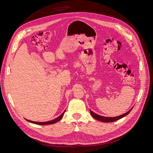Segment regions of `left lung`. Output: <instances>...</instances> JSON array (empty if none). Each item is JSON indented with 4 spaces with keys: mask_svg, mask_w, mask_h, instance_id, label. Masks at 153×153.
I'll return each instance as SVG.
<instances>
[{
    "mask_svg": "<svg viewBox=\"0 0 153 153\" xmlns=\"http://www.w3.org/2000/svg\"><path fill=\"white\" fill-rule=\"evenodd\" d=\"M131 110H132V108L129 110L128 112H127L126 113H125V114H123L121 115H119V116L114 117H107L101 116V115H98V114L94 113L91 110H90V112H91V114L92 115V116L93 117L94 119L98 120V121L105 122V123H109V122H114L115 121H117V120L124 117V116H126V115H127L129 112H131Z\"/></svg>",
    "mask_w": 153,
    "mask_h": 153,
    "instance_id": "obj_1",
    "label": "left lung"
}]
</instances>
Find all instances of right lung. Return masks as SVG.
Segmentation results:
<instances>
[{
  "label": "right lung",
  "mask_w": 153,
  "mask_h": 153,
  "mask_svg": "<svg viewBox=\"0 0 153 153\" xmlns=\"http://www.w3.org/2000/svg\"><path fill=\"white\" fill-rule=\"evenodd\" d=\"M64 112H65V111L60 115V116H59L58 117H57L56 119H55L53 120H52V121H48V122H35V121H30V120H27L26 119L27 121H29L30 123H34V124H39V125H46V124H54L55 123H57L58 121H59L60 120H61L63 116V115L64 114Z\"/></svg>",
  "instance_id": "right-lung-1"
}]
</instances>
